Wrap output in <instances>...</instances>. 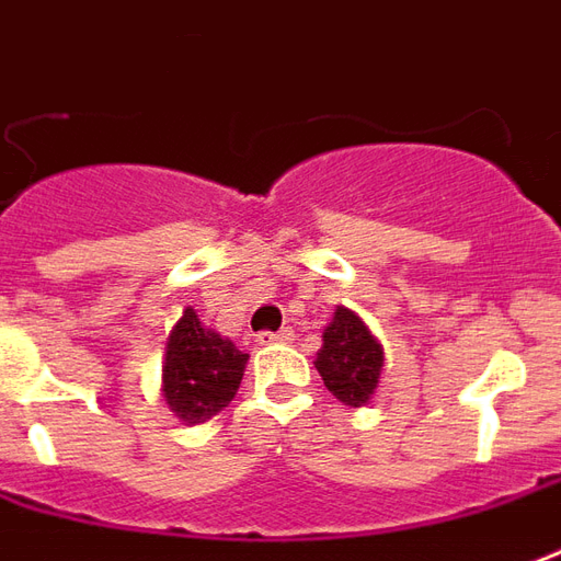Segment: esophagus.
Instances as JSON below:
<instances>
[{"label": "esophagus", "mask_w": 561, "mask_h": 561, "mask_svg": "<svg viewBox=\"0 0 561 561\" xmlns=\"http://www.w3.org/2000/svg\"><path fill=\"white\" fill-rule=\"evenodd\" d=\"M293 341V331L280 329V331H260L256 334V343H263V346H272V343H286Z\"/></svg>", "instance_id": "34e87169"}]
</instances>
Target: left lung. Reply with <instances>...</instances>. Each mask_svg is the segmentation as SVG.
Returning a JSON list of instances; mask_svg holds the SVG:
<instances>
[{
    "label": "left lung",
    "mask_w": 561,
    "mask_h": 561,
    "mask_svg": "<svg viewBox=\"0 0 561 561\" xmlns=\"http://www.w3.org/2000/svg\"><path fill=\"white\" fill-rule=\"evenodd\" d=\"M313 365L331 394L343 407L358 410L374 400L386 367V353L379 337L367 329V322L355 310L337 305L322 331V346Z\"/></svg>",
    "instance_id": "1"
}]
</instances>
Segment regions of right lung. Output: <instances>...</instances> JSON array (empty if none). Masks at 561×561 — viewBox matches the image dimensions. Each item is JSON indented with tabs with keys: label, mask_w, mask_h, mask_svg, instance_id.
Instances as JSON below:
<instances>
[{
	"label": "right lung",
	"mask_w": 561,
	"mask_h": 561,
	"mask_svg": "<svg viewBox=\"0 0 561 561\" xmlns=\"http://www.w3.org/2000/svg\"><path fill=\"white\" fill-rule=\"evenodd\" d=\"M251 355L215 329H206L194 308L182 317L167 337L161 362V398L175 419L196 427L218 415L241 386Z\"/></svg>",
	"instance_id": "right-lung-1"
}]
</instances>
